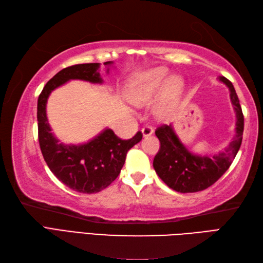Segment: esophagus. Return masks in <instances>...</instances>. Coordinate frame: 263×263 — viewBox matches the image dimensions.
I'll return each mask as SVG.
<instances>
[{
    "label": "esophagus",
    "instance_id": "esophagus-1",
    "mask_svg": "<svg viewBox=\"0 0 263 263\" xmlns=\"http://www.w3.org/2000/svg\"><path fill=\"white\" fill-rule=\"evenodd\" d=\"M153 132H154V129H153V128H152L151 126H146V127L142 128V133H143V136H144V137L151 136L152 134H153Z\"/></svg>",
    "mask_w": 263,
    "mask_h": 263
}]
</instances>
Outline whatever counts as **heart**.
I'll return each mask as SVG.
<instances>
[{
	"label": "heart",
	"instance_id": "obj_1",
	"mask_svg": "<svg viewBox=\"0 0 263 263\" xmlns=\"http://www.w3.org/2000/svg\"><path fill=\"white\" fill-rule=\"evenodd\" d=\"M167 78V71L165 68L153 69L148 73L142 75L136 83L134 96L138 101H148L149 99L160 91ZM183 87V81L179 77H172L167 81L165 91L168 98H176L180 95Z\"/></svg>",
	"mask_w": 263,
	"mask_h": 263
}]
</instances>
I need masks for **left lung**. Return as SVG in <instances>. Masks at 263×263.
Wrapping results in <instances>:
<instances>
[{"mask_svg": "<svg viewBox=\"0 0 263 263\" xmlns=\"http://www.w3.org/2000/svg\"><path fill=\"white\" fill-rule=\"evenodd\" d=\"M230 89V97L236 114V135L225 151L214 155L191 153L181 143L172 125H163L155 130L160 149L153 166L163 182L178 192H197L214 184L229 170L242 144L244 117L234 86L224 77L218 78Z\"/></svg>", "mask_w": 263, "mask_h": 263, "instance_id": "1", "label": "left lung"}]
</instances>
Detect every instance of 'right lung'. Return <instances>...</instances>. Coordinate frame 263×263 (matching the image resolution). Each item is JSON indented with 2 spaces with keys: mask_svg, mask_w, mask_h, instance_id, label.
I'll list each match as a JSON object with an SVG mask.
<instances>
[{
  "mask_svg": "<svg viewBox=\"0 0 263 263\" xmlns=\"http://www.w3.org/2000/svg\"><path fill=\"white\" fill-rule=\"evenodd\" d=\"M111 64L106 62L104 65ZM99 67V63H89L64 68L46 83L38 98V139L44 159L58 180L81 194H96L107 188L119 176L127 152L143 137V134L137 132L133 138L122 141L106 128L85 144L65 145L58 143L51 133L46 115V104L51 91L69 80L102 83Z\"/></svg>",
  "mask_w": 263,
  "mask_h": 263,
  "instance_id": "obj_1",
  "label": "right lung"
}]
</instances>
